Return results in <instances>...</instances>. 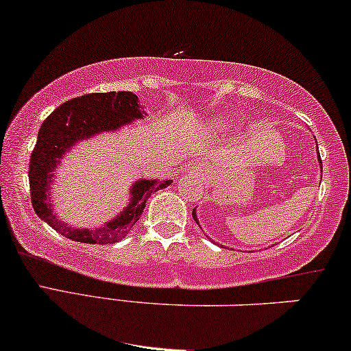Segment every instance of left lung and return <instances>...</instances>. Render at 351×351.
<instances>
[{
	"label": "left lung",
	"instance_id": "1",
	"mask_svg": "<svg viewBox=\"0 0 351 351\" xmlns=\"http://www.w3.org/2000/svg\"><path fill=\"white\" fill-rule=\"evenodd\" d=\"M317 158H319V161H321V156H319V153H317ZM321 169H322V162H321ZM192 216H193V219H195V222H197V224L199 226V222H198V219H197V213H195V209H193Z\"/></svg>",
	"mask_w": 351,
	"mask_h": 351
}]
</instances>
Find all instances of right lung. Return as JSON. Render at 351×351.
Returning <instances> with one entry per match:
<instances>
[{"label": "right lung", "instance_id": "right-lung-1", "mask_svg": "<svg viewBox=\"0 0 351 351\" xmlns=\"http://www.w3.org/2000/svg\"><path fill=\"white\" fill-rule=\"evenodd\" d=\"M138 97L130 92L88 93L69 99L54 109L38 130L29 166L30 198L36 216L66 239L80 243H116L129 234L142 216L149 195L171 185V180H135L130 189V203L114 219L98 229H75L58 219L49 203L53 172L64 154L82 140L103 132H116L134 119H142Z\"/></svg>", "mask_w": 351, "mask_h": 351}]
</instances>
